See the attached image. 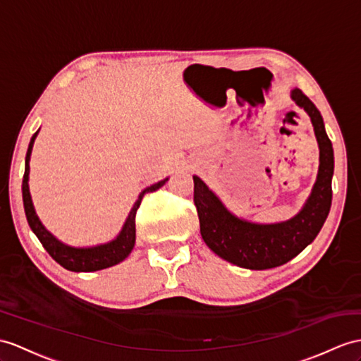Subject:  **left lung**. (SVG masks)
<instances>
[{"label":"left lung","instance_id":"8db88e82","mask_svg":"<svg viewBox=\"0 0 361 361\" xmlns=\"http://www.w3.org/2000/svg\"><path fill=\"white\" fill-rule=\"evenodd\" d=\"M291 98L310 114L320 147L317 182L303 209L291 221L257 225L237 219L197 176H192L202 239L219 257L237 267L269 269L283 265L317 237L329 214L334 174L332 142L324 130L322 114L312 101L298 89L293 90Z\"/></svg>","mask_w":361,"mask_h":361}]
</instances>
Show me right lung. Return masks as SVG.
I'll list each match as a JSON object with an SVG mask.
<instances>
[{
    "instance_id": "right-lung-1",
    "label": "right lung",
    "mask_w": 361,
    "mask_h": 361,
    "mask_svg": "<svg viewBox=\"0 0 361 361\" xmlns=\"http://www.w3.org/2000/svg\"><path fill=\"white\" fill-rule=\"evenodd\" d=\"M37 135H38V131L32 136L29 148H27V154H25V170H24V176H23V202H24V211H25V217H27L29 226L32 228V231L37 234L39 242L42 243L44 250H46L51 256V259L56 260L61 267H64L66 269L75 271V272L98 271V269H104V268L116 265V263L124 260L135 247L136 211L140 205V202H142V197L147 195V192H153L156 190H159L166 182V179L154 183V185L148 187L142 192H140L139 199L136 200V204L130 211V214L127 217L124 228H122L121 234L113 242L99 245V247H93V248L67 247V245L61 243L58 239H55V237L42 226L37 213H35V209H33L27 180H29V159H30L32 147H33Z\"/></svg>"
}]
</instances>
